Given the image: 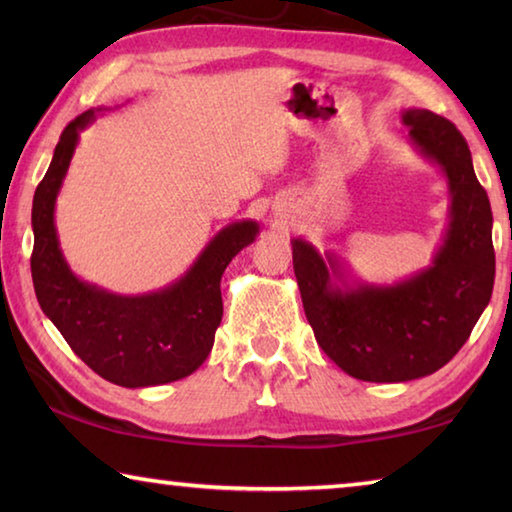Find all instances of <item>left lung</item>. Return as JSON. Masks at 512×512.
<instances>
[{
  "instance_id": "left-lung-1",
  "label": "left lung",
  "mask_w": 512,
  "mask_h": 512,
  "mask_svg": "<svg viewBox=\"0 0 512 512\" xmlns=\"http://www.w3.org/2000/svg\"><path fill=\"white\" fill-rule=\"evenodd\" d=\"M409 140L447 178L449 225L422 268L395 284L345 280L341 259L291 239L302 307L320 348L361 381L427 377L470 339L495 284L492 210L472 153L452 121L429 110L402 112Z\"/></svg>"
}]
</instances>
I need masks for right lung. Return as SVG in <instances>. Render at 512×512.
<instances>
[{
	"instance_id": "right-lung-1",
	"label": "right lung",
	"mask_w": 512,
	"mask_h": 512,
	"mask_svg": "<svg viewBox=\"0 0 512 512\" xmlns=\"http://www.w3.org/2000/svg\"><path fill=\"white\" fill-rule=\"evenodd\" d=\"M99 110L69 121L33 196L31 275L45 316L103 379L124 388L178 381L207 359L221 325V275L259 235L257 221H235L216 232L176 282L142 296H119L72 273L60 250L54 212L69 162Z\"/></svg>"
}]
</instances>
